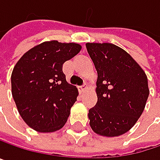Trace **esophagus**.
<instances>
[{"mask_svg":"<svg viewBox=\"0 0 160 160\" xmlns=\"http://www.w3.org/2000/svg\"><path fill=\"white\" fill-rule=\"evenodd\" d=\"M87 88H88L87 84H83L82 86L78 87V91H79V93H81V94H82V93H84L87 90Z\"/></svg>","mask_w":160,"mask_h":160,"instance_id":"1","label":"esophagus"}]
</instances>
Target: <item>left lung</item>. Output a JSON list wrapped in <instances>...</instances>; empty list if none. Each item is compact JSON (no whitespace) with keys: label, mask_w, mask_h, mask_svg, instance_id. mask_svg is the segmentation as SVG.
<instances>
[{"label":"left lung","mask_w":160,"mask_h":160,"mask_svg":"<svg viewBox=\"0 0 160 160\" xmlns=\"http://www.w3.org/2000/svg\"><path fill=\"white\" fill-rule=\"evenodd\" d=\"M98 71L96 106L88 117L93 131L117 137L130 130L141 117L149 96L147 76L120 47L111 43H86Z\"/></svg>","instance_id":"1"}]
</instances>
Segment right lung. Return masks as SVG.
<instances>
[{"label":"right lung","mask_w":160,"mask_h":160,"mask_svg":"<svg viewBox=\"0 0 160 160\" xmlns=\"http://www.w3.org/2000/svg\"><path fill=\"white\" fill-rule=\"evenodd\" d=\"M82 49L77 43L45 41L18 61L11 75L12 96L23 121L38 132L61 129L78 92L62 73L64 62Z\"/></svg>","instance_id":"obj_1"}]
</instances>
